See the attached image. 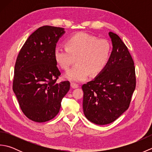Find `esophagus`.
<instances>
[{
	"instance_id": "obj_1",
	"label": "esophagus",
	"mask_w": 152,
	"mask_h": 152,
	"mask_svg": "<svg viewBox=\"0 0 152 152\" xmlns=\"http://www.w3.org/2000/svg\"><path fill=\"white\" fill-rule=\"evenodd\" d=\"M70 86H71V88H73V89H75V88H78V84H76V83H70Z\"/></svg>"
}]
</instances>
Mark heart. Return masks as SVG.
<instances>
[{
  "label": "heart",
  "mask_w": 152,
  "mask_h": 152,
  "mask_svg": "<svg viewBox=\"0 0 152 152\" xmlns=\"http://www.w3.org/2000/svg\"><path fill=\"white\" fill-rule=\"evenodd\" d=\"M110 52L111 46L106 40L78 33L68 38L65 48H56L54 58L59 66L64 70L69 69L76 59L77 64L64 76L78 82L85 80L89 74L94 76L102 72L108 62Z\"/></svg>",
  "instance_id": "1"
}]
</instances>
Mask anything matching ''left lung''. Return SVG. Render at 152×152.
Masks as SVG:
<instances>
[{"instance_id": "1", "label": "left lung", "mask_w": 152, "mask_h": 152, "mask_svg": "<svg viewBox=\"0 0 152 152\" xmlns=\"http://www.w3.org/2000/svg\"><path fill=\"white\" fill-rule=\"evenodd\" d=\"M112 51L102 72L82 86L83 110L86 118L96 125L114 121L129 107L136 87L134 61L118 35L110 32Z\"/></svg>"}]
</instances>
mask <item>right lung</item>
Returning a JSON list of instances; mask_svg holds the SVG:
<instances>
[{
  "label": "right lung",
  "mask_w": 152,
  "mask_h": 152,
  "mask_svg": "<svg viewBox=\"0 0 152 152\" xmlns=\"http://www.w3.org/2000/svg\"><path fill=\"white\" fill-rule=\"evenodd\" d=\"M63 28L46 25L32 33L19 51L14 68L13 91L23 114L42 123L59 113L70 89L69 81L56 83L61 75L54 50Z\"/></svg>",
  "instance_id": "right-lung-1"
}]
</instances>
